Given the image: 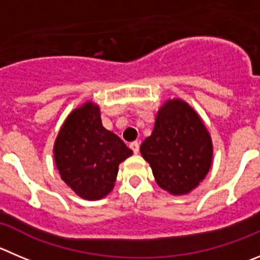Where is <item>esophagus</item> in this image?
<instances>
[{
  "label": "esophagus",
  "mask_w": 260,
  "mask_h": 260,
  "mask_svg": "<svg viewBox=\"0 0 260 260\" xmlns=\"http://www.w3.org/2000/svg\"><path fill=\"white\" fill-rule=\"evenodd\" d=\"M129 147L133 150V152H135V154H138V151H140V144H138V141L131 142Z\"/></svg>",
  "instance_id": "esophagus-1"
}]
</instances>
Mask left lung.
<instances>
[{"mask_svg": "<svg viewBox=\"0 0 260 260\" xmlns=\"http://www.w3.org/2000/svg\"><path fill=\"white\" fill-rule=\"evenodd\" d=\"M140 151L157 186L174 196L190 193L212 167L210 133L200 115L182 99H169L160 106L154 129Z\"/></svg>", "mask_w": 260, "mask_h": 260, "instance_id": "8db88e82", "label": "left lung"}]
</instances>
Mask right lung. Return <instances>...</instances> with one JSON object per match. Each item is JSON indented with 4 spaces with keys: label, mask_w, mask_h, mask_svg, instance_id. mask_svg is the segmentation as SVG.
I'll use <instances>...</instances> for the list:
<instances>
[{
    "label": "right lung",
    "mask_w": 260,
    "mask_h": 260,
    "mask_svg": "<svg viewBox=\"0 0 260 260\" xmlns=\"http://www.w3.org/2000/svg\"><path fill=\"white\" fill-rule=\"evenodd\" d=\"M133 154L106 129L100 106L92 100L72 111L53 144V157L62 181L84 200H100L111 192L119 164Z\"/></svg>",
    "instance_id": "1"
}]
</instances>
